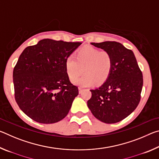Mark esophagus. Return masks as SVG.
Wrapping results in <instances>:
<instances>
[{"instance_id":"34e87169","label":"esophagus","mask_w":159,"mask_h":159,"mask_svg":"<svg viewBox=\"0 0 159 159\" xmlns=\"http://www.w3.org/2000/svg\"><path fill=\"white\" fill-rule=\"evenodd\" d=\"M82 91H83L82 88H79V93H81Z\"/></svg>"}]
</instances>
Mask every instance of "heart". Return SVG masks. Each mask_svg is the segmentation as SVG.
Instances as JSON below:
<instances>
[{
	"mask_svg": "<svg viewBox=\"0 0 159 159\" xmlns=\"http://www.w3.org/2000/svg\"><path fill=\"white\" fill-rule=\"evenodd\" d=\"M113 66L111 54L107 50H99L92 46H85L77 51L76 58L69 56L65 60L66 74L71 80L82 73L85 74L73 80L75 84L83 87L102 83L108 79Z\"/></svg>",
	"mask_w": 159,
	"mask_h": 159,
	"instance_id": "1",
	"label": "heart"
}]
</instances>
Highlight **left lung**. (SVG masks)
Returning a JSON list of instances; mask_svg holds the SVG:
<instances>
[{
  "mask_svg": "<svg viewBox=\"0 0 159 159\" xmlns=\"http://www.w3.org/2000/svg\"><path fill=\"white\" fill-rule=\"evenodd\" d=\"M94 46L111 54L113 66L108 79L100 87L90 90L88 107L94 116L105 123L119 122L139 104L143 77L133 51L120 43L105 41Z\"/></svg>",
  "mask_w": 159,
  "mask_h": 159,
  "instance_id": "1",
  "label": "left lung"
}]
</instances>
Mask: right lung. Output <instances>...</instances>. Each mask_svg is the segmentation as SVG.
<instances>
[{"mask_svg":"<svg viewBox=\"0 0 159 159\" xmlns=\"http://www.w3.org/2000/svg\"><path fill=\"white\" fill-rule=\"evenodd\" d=\"M81 43L46 39L21 52L13 70L15 98L32 120L49 124L68 114L79 89L70 82L65 60Z\"/></svg>","mask_w":159,"mask_h":159,"instance_id":"right-lung-1","label":"right lung"}]
</instances>
